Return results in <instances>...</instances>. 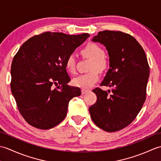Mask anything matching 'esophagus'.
I'll return each mask as SVG.
<instances>
[{"label": "esophagus", "instance_id": "obj_1", "mask_svg": "<svg viewBox=\"0 0 161 161\" xmlns=\"http://www.w3.org/2000/svg\"><path fill=\"white\" fill-rule=\"evenodd\" d=\"M88 92V90H86V89H81V93L82 94H85Z\"/></svg>", "mask_w": 161, "mask_h": 161}]
</instances>
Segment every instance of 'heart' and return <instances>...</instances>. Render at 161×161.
Returning a JSON list of instances; mask_svg holds the SVG:
<instances>
[{
  "label": "heart",
  "instance_id": "1",
  "mask_svg": "<svg viewBox=\"0 0 161 161\" xmlns=\"http://www.w3.org/2000/svg\"><path fill=\"white\" fill-rule=\"evenodd\" d=\"M83 57L91 59L88 70L91 72L81 75L73 80L74 86L81 88L82 89H88L97 82L100 78L99 72H104L107 69L108 63L104 57V50L101 46L96 43H88L81 50ZM77 61L73 54L68 56L65 61V68L69 74L74 75L76 73Z\"/></svg>",
  "mask_w": 161,
  "mask_h": 161
}]
</instances>
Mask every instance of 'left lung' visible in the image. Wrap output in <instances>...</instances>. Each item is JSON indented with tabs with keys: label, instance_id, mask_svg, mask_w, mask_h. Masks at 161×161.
<instances>
[{
	"label": "left lung",
	"instance_id": "1",
	"mask_svg": "<svg viewBox=\"0 0 161 161\" xmlns=\"http://www.w3.org/2000/svg\"><path fill=\"white\" fill-rule=\"evenodd\" d=\"M92 41L103 44L108 51L110 68L100 86L112 89L93 90L97 101L89 108L91 117L104 131H118L131 124L146 100L147 59L141 44L129 34L104 30Z\"/></svg>",
	"mask_w": 161,
	"mask_h": 161
}]
</instances>
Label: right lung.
Wrapping results in <instances>:
<instances>
[{"instance_id":"add662e5","label":"right lung","mask_w":161,"mask_h":161,"mask_svg":"<svg viewBox=\"0 0 161 161\" xmlns=\"http://www.w3.org/2000/svg\"><path fill=\"white\" fill-rule=\"evenodd\" d=\"M88 36L46 32L20 46L11 66V90L29 125L49 129L66 118L70 100L81 91L67 84L70 79L65 61Z\"/></svg>"}]
</instances>
